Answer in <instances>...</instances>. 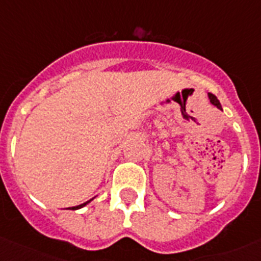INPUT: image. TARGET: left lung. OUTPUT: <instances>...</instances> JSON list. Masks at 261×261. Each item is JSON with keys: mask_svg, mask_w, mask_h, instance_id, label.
Instances as JSON below:
<instances>
[{"mask_svg": "<svg viewBox=\"0 0 261 261\" xmlns=\"http://www.w3.org/2000/svg\"><path fill=\"white\" fill-rule=\"evenodd\" d=\"M208 97H210V101L213 102V104H214V106L221 107V104H219V101H218V98L215 97L214 94H213V93H208Z\"/></svg>", "mask_w": 261, "mask_h": 261, "instance_id": "1", "label": "left lung"}]
</instances>
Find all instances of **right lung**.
Masks as SVG:
<instances>
[{
  "instance_id": "obj_1",
  "label": "right lung",
  "mask_w": 261,
  "mask_h": 261,
  "mask_svg": "<svg viewBox=\"0 0 261 261\" xmlns=\"http://www.w3.org/2000/svg\"><path fill=\"white\" fill-rule=\"evenodd\" d=\"M90 200H88V202H85V203H83V204H80V206H77V207H71V208H74V210H77V208H81V207H84L85 206V204H87V203H89Z\"/></svg>"
}]
</instances>
